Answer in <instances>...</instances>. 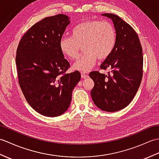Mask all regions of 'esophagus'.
Wrapping results in <instances>:
<instances>
[{
    "instance_id": "1",
    "label": "esophagus",
    "mask_w": 159,
    "mask_h": 159,
    "mask_svg": "<svg viewBox=\"0 0 159 159\" xmlns=\"http://www.w3.org/2000/svg\"><path fill=\"white\" fill-rule=\"evenodd\" d=\"M88 77H89L88 74L81 72V78H82V79H86V78H88Z\"/></svg>"
}]
</instances>
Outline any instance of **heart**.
Listing matches in <instances>:
<instances>
[{
    "label": "heart",
    "mask_w": 159,
    "mask_h": 159,
    "mask_svg": "<svg viewBox=\"0 0 159 159\" xmlns=\"http://www.w3.org/2000/svg\"><path fill=\"white\" fill-rule=\"evenodd\" d=\"M116 31L112 24L98 20H87L74 27L71 37H63L59 48L64 55L76 59L80 46L85 53L74 63L73 68L85 73L95 65L97 59L104 60L112 53L116 43Z\"/></svg>",
    "instance_id": "heart-1"
}]
</instances>
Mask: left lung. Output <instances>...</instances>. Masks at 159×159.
<instances>
[{"label":"left lung","instance_id":"left-lung-1","mask_svg":"<svg viewBox=\"0 0 159 159\" xmlns=\"http://www.w3.org/2000/svg\"><path fill=\"white\" fill-rule=\"evenodd\" d=\"M113 20L117 39L111 55L100 69H110L107 75L98 71L89 73L94 82L91 92L94 104L101 110L114 112L126 107L134 98L143 77V57L139 36L118 16L104 13Z\"/></svg>","mask_w":159,"mask_h":159}]
</instances>
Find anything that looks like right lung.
<instances>
[{
  "label": "right lung",
  "mask_w": 159,
  "mask_h": 159,
  "mask_svg": "<svg viewBox=\"0 0 159 159\" xmlns=\"http://www.w3.org/2000/svg\"><path fill=\"white\" fill-rule=\"evenodd\" d=\"M70 23L64 14L43 18L25 33L17 48L20 88L29 105L44 116L57 117L66 112L80 80L78 70L66 74L70 65L59 48Z\"/></svg>",
  "instance_id": "1"
}]
</instances>
